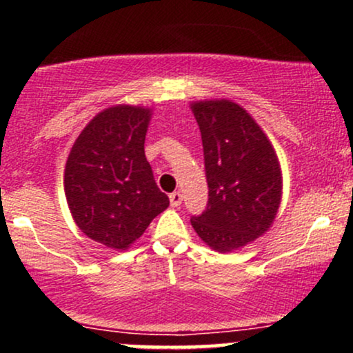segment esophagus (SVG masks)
Listing matches in <instances>:
<instances>
[{"instance_id": "34e87169", "label": "esophagus", "mask_w": 353, "mask_h": 353, "mask_svg": "<svg viewBox=\"0 0 353 353\" xmlns=\"http://www.w3.org/2000/svg\"><path fill=\"white\" fill-rule=\"evenodd\" d=\"M169 201H171V205L172 208H179L181 202H182V194L177 190V192H172L171 196H169Z\"/></svg>"}]
</instances>
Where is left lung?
I'll use <instances>...</instances> for the list:
<instances>
[{
  "label": "left lung",
  "mask_w": 353,
  "mask_h": 353,
  "mask_svg": "<svg viewBox=\"0 0 353 353\" xmlns=\"http://www.w3.org/2000/svg\"><path fill=\"white\" fill-rule=\"evenodd\" d=\"M199 124L209 185L208 209L190 219L217 252L239 250L274 224L282 199V171L269 137L230 99L190 103Z\"/></svg>",
  "instance_id": "8db88e82"
}]
</instances>
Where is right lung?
<instances>
[{
    "label": "right lung",
    "instance_id": "1",
    "mask_svg": "<svg viewBox=\"0 0 353 353\" xmlns=\"http://www.w3.org/2000/svg\"><path fill=\"white\" fill-rule=\"evenodd\" d=\"M152 109L117 104L89 121L72 144L64 194L84 236L125 250L144 234L169 197L154 181L144 154Z\"/></svg>",
    "mask_w": 353,
    "mask_h": 353
}]
</instances>
